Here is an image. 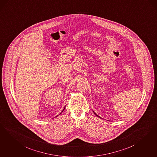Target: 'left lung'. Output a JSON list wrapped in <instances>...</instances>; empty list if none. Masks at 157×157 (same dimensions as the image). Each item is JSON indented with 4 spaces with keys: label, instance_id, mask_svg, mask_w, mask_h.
Here are the masks:
<instances>
[{
    "label": "left lung",
    "instance_id": "8db88e82",
    "mask_svg": "<svg viewBox=\"0 0 157 157\" xmlns=\"http://www.w3.org/2000/svg\"><path fill=\"white\" fill-rule=\"evenodd\" d=\"M94 114H95V115H96V116L98 117H100L98 116V115H97V114H96V113H95V112H94ZM100 118H101V117H100Z\"/></svg>",
    "mask_w": 157,
    "mask_h": 157
}]
</instances>
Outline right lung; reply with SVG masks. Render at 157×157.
Returning a JSON list of instances; mask_svg holds the SVG:
<instances>
[{
	"label": "right lung",
	"mask_w": 157,
	"mask_h": 157,
	"mask_svg": "<svg viewBox=\"0 0 157 157\" xmlns=\"http://www.w3.org/2000/svg\"><path fill=\"white\" fill-rule=\"evenodd\" d=\"M65 107H64V109H63V110H62V112H61V113H60V114H59V115H58V116H59V115H60V114H61V113H62V112H63V110H65ZM58 116H56V117H58Z\"/></svg>",
	"instance_id": "obj_1"
}]
</instances>
